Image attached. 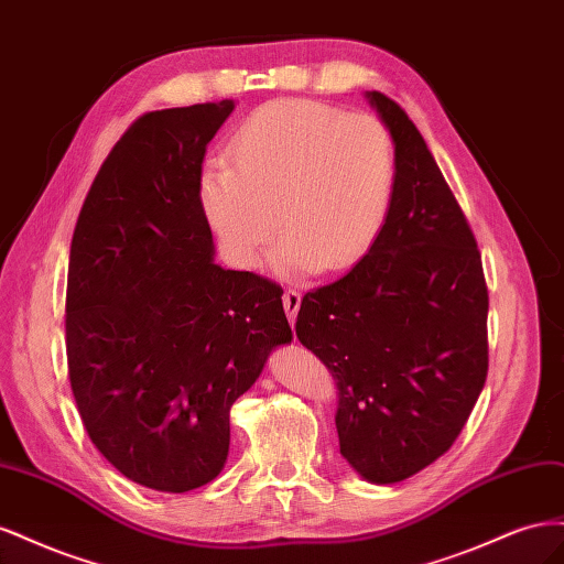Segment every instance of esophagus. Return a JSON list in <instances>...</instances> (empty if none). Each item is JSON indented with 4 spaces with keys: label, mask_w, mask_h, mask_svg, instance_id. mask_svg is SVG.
Here are the masks:
<instances>
[{
    "label": "esophagus",
    "mask_w": 564,
    "mask_h": 564,
    "mask_svg": "<svg viewBox=\"0 0 564 564\" xmlns=\"http://www.w3.org/2000/svg\"><path fill=\"white\" fill-rule=\"evenodd\" d=\"M282 301H284V313H286L289 322L294 324L299 308H301V294L296 292V289H286V292L282 294Z\"/></svg>",
    "instance_id": "obj_1"
}]
</instances>
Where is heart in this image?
<instances>
[{"instance_id":"heart-1","label":"heart","mask_w":564,"mask_h":564,"mask_svg":"<svg viewBox=\"0 0 564 564\" xmlns=\"http://www.w3.org/2000/svg\"><path fill=\"white\" fill-rule=\"evenodd\" d=\"M395 148L367 115L280 98L237 127L230 162L204 166L199 202L228 259L251 268L275 235L282 278L350 268L377 240L395 191Z\"/></svg>"}]
</instances>
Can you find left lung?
Returning <instances> with one entry per match:
<instances>
[{"mask_svg": "<svg viewBox=\"0 0 564 564\" xmlns=\"http://www.w3.org/2000/svg\"><path fill=\"white\" fill-rule=\"evenodd\" d=\"M395 148L386 224L348 275L301 301L296 336L338 381L340 454L373 485L445 454L487 379L480 251L406 112L365 91Z\"/></svg>", "mask_w": 564, "mask_h": 564, "instance_id": "8db88e82", "label": "left lung"}]
</instances>
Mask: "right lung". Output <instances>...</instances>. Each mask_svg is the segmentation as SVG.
<instances>
[{
    "label": "right lung",
    "instance_id": "right-lung-1",
    "mask_svg": "<svg viewBox=\"0 0 564 564\" xmlns=\"http://www.w3.org/2000/svg\"><path fill=\"white\" fill-rule=\"evenodd\" d=\"M235 100L143 115L79 212L65 296L73 395L96 449L131 482H212L230 406L292 344L282 289L214 261L199 178Z\"/></svg>",
    "mask_w": 564,
    "mask_h": 564
}]
</instances>
